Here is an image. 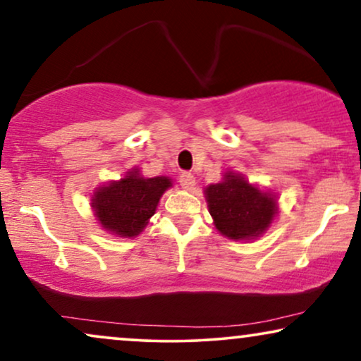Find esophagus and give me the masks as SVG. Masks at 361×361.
Returning a JSON list of instances; mask_svg holds the SVG:
<instances>
[{"label": "esophagus", "mask_w": 361, "mask_h": 361, "mask_svg": "<svg viewBox=\"0 0 361 361\" xmlns=\"http://www.w3.org/2000/svg\"><path fill=\"white\" fill-rule=\"evenodd\" d=\"M180 185H181V188H183V190H193V186H195V176L191 175V173L185 171L183 175L180 176Z\"/></svg>", "instance_id": "esophagus-1"}]
</instances>
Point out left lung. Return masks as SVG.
I'll return each mask as SVG.
<instances>
[{
  "label": "left lung",
  "instance_id": "left-lung-1",
  "mask_svg": "<svg viewBox=\"0 0 361 361\" xmlns=\"http://www.w3.org/2000/svg\"><path fill=\"white\" fill-rule=\"evenodd\" d=\"M204 198L216 230L236 241L258 238L278 213L275 195L233 171H226L220 183L207 186Z\"/></svg>",
  "mask_w": 361,
  "mask_h": 361
}]
</instances>
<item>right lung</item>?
I'll return each mask as SVG.
<instances>
[{
  "label": "right lung",
  "instance_id": "1",
  "mask_svg": "<svg viewBox=\"0 0 361 361\" xmlns=\"http://www.w3.org/2000/svg\"><path fill=\"white\" fill-rule=\"evenodd\" d=\"M173 183L168 176L145 178L138 168L121 180L99 186L91 196V208L99 225L121 238H135L157 212L159 198Z\"/></svg>",
  "mask_w": 361,
  "mask_h": 361
}]
</instances>
